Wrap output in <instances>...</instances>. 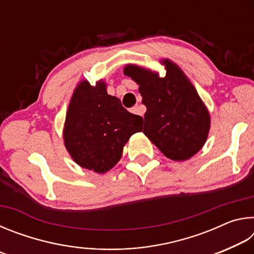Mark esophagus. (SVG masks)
I'll return each mask as SVG.
<instances>
[{
  "instance_id": "obj_1",
  "label": "esophagus",
  "mask_w": 254,
  "mask_h": 254,
  "mask_svg": "<svg viewBox=\"0 0 254 254\" xmlns=\"http://www.w3.org/2000/svg\"><path fill=\"white\" fill-rule=\"evenodd\" d=\"M131 112L133 114H136V115H141V117H143V112H142V110H141V107L140 106H134V107H132L131 109Z\"/></svg>"
}]
</instances>
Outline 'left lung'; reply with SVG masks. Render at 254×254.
I'll list each match as a JSON object with an SVG mask.
<instances>
[{
    "label": "left lung",
    "mask_w": 254,
    "mask_h": 254,
    "mask_svg": "<svg viewBox=\"0 0 254 254\" xmlns=\"http://www.w3.org/2000/svg\"><path fill=\"white\" fill-rule=\"evenodd\" d=\"M166 76L127 64L124 75L139 85L144 113L143 133L175 161H185L204 147L210 128V115L194 85L170 59H161Z\"/></svg>",
    "instance_id": "obj_1"
}]
</instances>
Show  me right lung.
Returning <instances> with one entry per match:
<instances>
[{
    "instance_id": "right-lung-1",
    "label": "right lung",
    "mask_w": 254,
    "mask_h": 254,
    "mask_svg": "<svg viewBox=\"0 0 254 254\" xmlns=\"http://www.w3.org/2000/svg\"><path fill=\"white\" fill-rule=\"evenodd\" d=\"M143 119L127 112L107 94L103 79L80 80L68 105L63 137L68 153L81 168L104 174L122 157L132 134L142 131Z\"/></svg>"
}]
</instances>
